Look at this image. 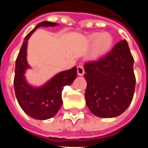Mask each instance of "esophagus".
Segmentation results:
<instances>
[{"label":"esophagus","instance_id":"obj_1","mask_svg":"<svg viewBox=\"0 0 148 148\" xmlns=\"http://www.w3.org/2000/svg\"><path fill=\"white\" fill-rule=\"evenodd\" d=\"M77 72L78 75H83L84 73H85V71H84V68L82 66H78L77 67Z\"/></svg>","mask_w":148,"mask_h":148}]
</instances>
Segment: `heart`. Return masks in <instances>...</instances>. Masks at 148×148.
<instances>
[{"label":"heart","mask_w":148,"mask_h":148,"mask_svg":"<svg viewBox=\"0 0 148 148\" xmlns=\"http://www.w3.org/2000/svg\"><path fill=\"white\" fill-rule=\"evenodd\" d=\"M90 42H93V51L97 55H104L109 51L113 44V36L109 32L93 33L89 38Z\"/></svg>","instance_id":"obj_1"}]
</instances>
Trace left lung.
<instances>
[{
    "label": "left lung",
    "mask_w": 148,
    "mask_h": 148,
    "mask_svg": "<svg viewBox=\"0 0 148 148\" xmlns=\"http://www.w3.org/2000/svg\"><path fill=\"white\" fill-rule=\"evenodd\" d=\"M133 63L127 41L121 40L108 54L85 64V98L93 115L116 117L130 106L136 87Z\"/></svg>",
    "instance_id": "8db88e82"
}]
</instances>
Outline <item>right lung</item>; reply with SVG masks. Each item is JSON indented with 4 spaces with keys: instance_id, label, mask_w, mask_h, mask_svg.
I'll return each mask as SVG.
<instances>
[{
    "instance_id": "1",
    "label": "right lung",
    "mask_w": 148,
    "mask_h": 148,
    "mask_svg": "<svg viewBox=\"0 0 148 148\" xmlns=\"http://www.w3.org/2000/svg\"><path fill=\"white\" fill-rule=\"evenodd\" d=\"M58 24L43 21L27 34L16 60L14 90L16 99L21 109L29 116L36 120H47L53 117L62 104V92L66 86L71 85L77 77V67L62 71L56 74L44 86L34 88L26 82L24 72L29 67L26 60L27 40L36 28L53 27Z\"/></svg>"
}]
</instances>
